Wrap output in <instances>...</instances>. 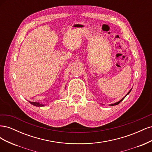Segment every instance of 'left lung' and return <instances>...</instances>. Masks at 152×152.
Listing matches in <instances>:
<instances>
[{"instance_id":"left-lung-1","label":"left lung","mask_w":152,"mask_h":152,"mask_svg":"<svg viewBox=\"0 0 152 152\" xmlns=\"http://www.w3.org/2000/svg\"><path fill=\"white\" fill-rule=\"evenodd\" d=\"M131 90H132V89H130V91H129V92H128V93H127V94H126V95L125 96H124V98H123L122 99H121L120 101H118V102H116V103H113V104H110V106H115V105H117V104H118L119 103H121V102H122V100H123V99H124V98H125L126 97V96H127V95H128L129 94V93H130V92L131 91Z\"/></svg>"}]
</instances>
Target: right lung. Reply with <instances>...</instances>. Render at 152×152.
Wrapping results in <instances>:
<instances>
[{"mask_svg": "<svg viewBox=\"0 0 152 152\" xmlns=\"http://www.w3.org/2000/svg\"><path fill=\"white\" fill-rule=\"evenodd\" d=\"M65 89H66V86H65ZM29 103L31 104H33L34 106H35V107H44L45 105V104H42V103H40L39 102H30L29 101Z\"/></svg>", "mask_w": 152, "mask_h": 152, "instance_id": "add662e5", "label": "right lung"}]
</instances>
